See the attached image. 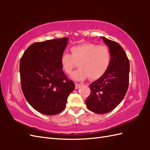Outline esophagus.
Masks as SVG:
<instances>
[{
    "label": "esophagus",
    "instance_id": "esophagus-1",
    "mask_svg": "<svg viewBox=\"0 0 150 150\" xmlns=\"http://www.w3.org/2000/svg\"><path fill=\"white\" fill-rule=\"evenodd\" d=\"M81 86V84H77V83H75V89H77H77H79Z\"/></svg>",
    "mask_w": 150,
    "mask_h": 150
}]
</instances>
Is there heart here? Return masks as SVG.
<instances>
[{"instance_id":"obj_1","label":"heart","mask_w":150,"mask_h":150,"mask_svg":"<svg viewBox=\"0 0 150 150\" xmlns=\"http://www.w3.org/2000/svg\"><path fill=\"white\" fill-rule=\"evenodd\" d=\"M70 50L71 55L62 53L60 62L62 69L66 74H70L79 62L80 68L71 76L75 81H82L88 77L97 80L106 73L110 66L111 55L106 46L85 42L72 46Z\"/></svg>"}]
</instances>
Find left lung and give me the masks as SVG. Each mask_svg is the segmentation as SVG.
<instances>
[{"mask_svg":"<svg viewBox=\"0 0 150 150\" xmlns=\"http://www.w3.org/2000/svg\"><path fill=\"white\" fill-rule=\"evenodd\" d=\"M109 47L110 66L106 73L90 85L91 93L86 100L90 111L107 113L115 109L125 96L129 84V62L119 44L101 37Z\"/></svg>","mask_w":150,"mask_h":150,"instance_id":"left-lung-1","label":"left lung"}]
</instances>
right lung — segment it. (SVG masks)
<instances>
[{"mask_svg": "<svg viewBox=\"0 0 150 150\" xmlns=\"http://www.w3.org/2000/svg\"><path fill=\"white\" fill-rule=\"evenodd\" d=\"M68 38L47 40L31 44L20 60L22 90L28 103L46 115L64 109L75 84L67 78L60 59Z\"/></svg>", "mask_w": 150, "mask_h": 150, "instance_id": "add662e5", "label": "right lung"}]
</instances>
